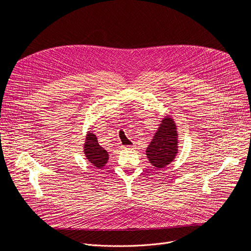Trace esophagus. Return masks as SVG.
<instances>
[{"mask_svg":"<svg viewBox=\"0 0 251 251\" xmlns=\"http://www.w3.org/2000/svg\"><path fill=\"white\" fill-rule=\"evenodd\" d=\"M123 149H124V150H132L133 147H132V146H124Z\"/></svg>","mask_w":251,"mask_h":251,"instance_id":"esophagus-1","label":"esophagus"}]
</instances>
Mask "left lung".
Returning <instances> with one entry per match:
<instances>
[{"mask_svg": "<svg viewBox=\"0 0 251 251\" xmlns=\"http://www.w3.org/2000/svg\"><path fill=\"white\" fill-rule=\"evenodd\" d=\"M176 127L171 117H165L146 150L150 163L158 170L168 166L177 153Z\"/></svg>", "mask_w": 251, "mask_h": 251, "instance_id": "1", "label": "left lung"}]
</instances>
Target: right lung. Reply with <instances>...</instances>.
Instances as JSON below:
<instances>
[{"instance_id": "obj_1", "label": "right lung", "mask_w": 251, "mask_h": 251, "mask_svg": "<svg viewBox=\"0 0 251 251\" xmlns=\"http://www.w3.org/2000/svg\"><path fill=\"white\" fill-rule=\"evenodd\" d=\"M84 154L86 159L94 165L96 168L101 169L108 161V153H107L99 144L94 134L88 132L84 144Z\"/></svg>"}]
</instances>
